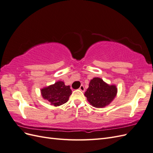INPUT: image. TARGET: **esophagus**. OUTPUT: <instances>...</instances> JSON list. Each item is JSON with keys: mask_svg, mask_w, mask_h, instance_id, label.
I'll use <instances>...</instances> for the list:
<instances>
[{"mask_svg": "<svg viewBox=\"0 0 153 153\" xmlns=\"http://www.w3.org/2000/svg\"><path fill=\"white\" fill-rule=\"evenodd\" d=\"M79 89H80L81 91H82V92H84V91H85V88H84V86L83 85H80V88H79Z\"/></svg>", "mask_w": 153, "mask_h": 153, "instance_id": "1", "label": "esophagus"}]
</instances>
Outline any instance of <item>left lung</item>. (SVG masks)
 <instances>
[{"mask_svg": "<svg viewBox=\"0 0 153 153\" xmlns=\"http://www.w3.org/2000/svg\"><path fill=\"white\" fill-rule=\"evenodd\" d=\"M117 93L115 85H109L100 78L91 80L84 95L87 101L95 108H103L114 100Z\"/></svg>", "mask_w": 153, "mask_h": 153, "instance_id": "8db88e82", "label": "left lung"}]
</instances>
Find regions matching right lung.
Returning <instances> with one entry per match:
<instances>
[{"mask_svg":"<svg viewBox=\"0 0 153 153\" xmlns=\"http://www.w3.org/2000/svg\"><path fill=\"white\" fill-rule=\"evenodd\" d=\"M43 98L47 100L50 105L59 106L66 103L72 94L69 85H65L62 81H58L54 84L45 87L41 89Z\"/></svg>","mask_w":153,"mask_h":153,"instance_id":"1","label":"right lung"}]
</instances>
